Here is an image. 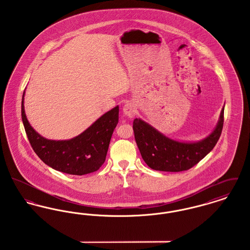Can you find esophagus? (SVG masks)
Wrapping results in <instances>:
<instances>
[{
	"label": "esophagus",
	"mask_w": 250,
	"mask_h": 250,
	"mask_svg": "<svg viewBox=\"0 0 250 250\" xmlns=\"http://www.w3.org/2000/svg\"><path fill=\"white\" fill-rule=\"evenodd\" d=\"M123 111H124V114H125V115L128 116L129 118H133V117L135 116V114H136L137 108H136V106H135V104H134L133 102L128 101V102H126V103L124 105Z\"/></svg>",
	"instance_id": "obj_1"
}]
</instances>
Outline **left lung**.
<instances>
[{
    "mask_svg": "<svg viewBox=\"0 0 250 250\" xmlns=\"http://www.w3.org/2000/svg\"><path fill=\"white\" fill-rule=\"evenodd\" d=\"M224 123V107L214 130L198 143L171 140L141 119L134 120L135 140L144 162L155 170H188L208 155L218 142Z\"/></svg>",
    "mask_w": 250,
    "mask_h": 250,
    "instance_id": "obj_1",
    "label": "left lung"
}]
</instances>
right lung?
<instances>
[{
    "instance_id": "right-lung-1",
    "label": "right lung",
    "mask_w": 250,
    "mask_h": 250,
    "mask_svg": "<svg viewBox=\"0 0 250 250\" xmlns=\"http://www.w3.org/2000/svg\"><path fill=\"white\" fill-rule=\"evenodd\" d=\"M24 93L21 118L25 132L35 153L45 164L72 175L94 172L104 164L112 133L119 120L118 106L103 114L71 140L50 141L40 136L29 124L24 110Z\"/></svg>"
}]
</instances>
